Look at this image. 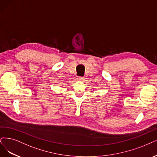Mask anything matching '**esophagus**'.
I'll return each instance as SVG.
<instances>
[{
	"instance_id": "obj_1",
	"label": "esophagus",
	"mask_w": 157,
	"mask_h": 157,
	"mask_svg": "<svg viewBox=\"0 0 157 157\" xmlns=\"http://www.w3.org/2000/svg\"><path fill=\"white\" fill-rule=\"evenodd\" d=\"M84 79V78L83 77H78V80L79 81V82H82V81H83Z\"/></svg>"
}]
</instances>
